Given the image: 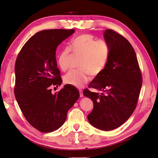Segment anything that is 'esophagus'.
Segmentation results:
<instances>
[{
	"label": "esophagus",
	"instance_id": "esophagus-1",
	"mask_svg": "<svg viewBox=\"0 0 158 158\" xmlns=\"http://www.w3.org/2000/svg\"><path fill=\"white\" fill-rule=\"evenodd\" d=\"M79 93H80V97H83L84 94H83V91L81 89H79Z\"/></svg>",
	"mask_w": 158,
	"mask_h": 158
}]
</instances>
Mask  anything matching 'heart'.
Returning <instances> with one entry per match:
<instances>
[{"instance_id": "b5f03b06", "label": "heart", "mask_w": 158, "mask_h": 158, "mask_svg": "<svg viewBox=\"0 0 158 158\" xmlns=\"http://www.w3.org/2000/svg\"><path fill=\"white\" fill-rule=\"evenodd\" d=\"M80 56L79 69L69 71L64 77L65 83L81 87L89 79V74L97 77L105 68L110 56V47L105 41H97L91 34H82L71 42L70 48L65 47L60 53L58 62L61 70L69 67L71 54Z\"/></svg>"}]
</instances>
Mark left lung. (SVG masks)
Listing matches in <instances>:
<instances>
[{
    "label": "left lung",
    "instance_id": "1",
    "mask_svg": "<svg viewBox=\"0 0 158 158\" xmlns=\"http://www.w3.org/2000/svg\"><path fill=\"white\" fill-rule=\"evenodd\" d=\"M110 47L108 63L89 84L84 94L92 100L89 123L99 130L110 131L123 124L134 111L139 96L142 77L135 50L124 37L110 29L104 32Z\"/></svg>",
    "mask_w": 158,
    "mask_h": 158
}]
</instances>
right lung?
I'll return each instance as SVG.
<instances>
[{
    "instance_id": "right-lung-1",
    "label": "right lung",
    "mask_w": 158,
    "mask_h": 158,
    "mask_svg": "<svg viewBox=\"0 0 158 158\" xmlns=\"http://www.w3.org/2000/svg\"><path fill=\"white\" fill-rule=\"evenodd\" d=\"M74 31V29L40 31L30 37L17 56L15 98L27 121L41 132H52L60 128L69 110L80 97L78 90L70 84L54 94L50 89L62 83L56 48Z\"/></svg>"
}]
</instances>
